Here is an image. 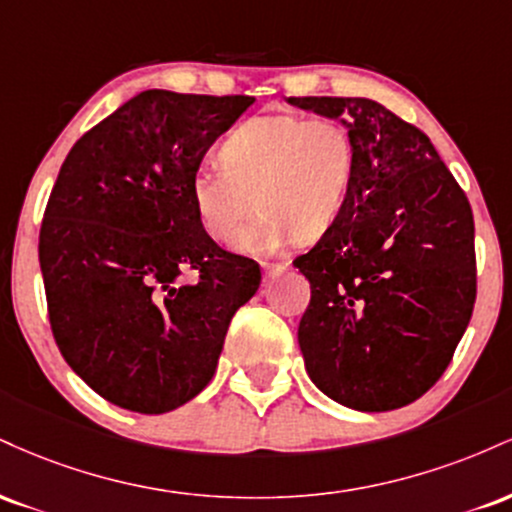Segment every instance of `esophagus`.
Wrapping results in <instances>:
<instances>
[{
  "instance_id": "1",
  "label": "esophagus",
  "mask_w": 512,
  "mask_h": 512,
  "mask_svg": "<svg viewBox=\"0 0 512 512\" xmlns=\"http://www.w3.org/2000/svg\"><path fill=\"white\" fill-rule=\"evenodd\" d=\"M286 269H289V262H262L264 279H274L276 274L286 272Z\"/></svg>"
}]
</instances>
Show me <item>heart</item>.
Here are the masks:
<instances>
[{
    "label": "heart",
    "instance_id": "b5f03b06",
    "mask_svg": "<svg viewBox=\"0 0 512 512\" xmlns=\"http://www.w3.org/2000/svg\"><path fill=\"white\" fill-rule=\"evenodd\" d=\"M356 175L349 129L330 117L257 115L223 139L219 163H199L187 182L192 214L209 238L226 243L255 203L263 211L233 240L245 255H272L337 223ZM256 202H251V197Z\"/></svg>",
    "mask_w": 512,
    "mask_h": 512
}]
</instances>
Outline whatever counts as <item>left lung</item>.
<instances>
[{"mask_svg": "<svg viewBox=\"0 0 512 512\" xmlns=\"http://www.w3.org/2000/svg\"><path fill=\"white\" fill-rule=\"evenodd\" d=\"M356 146L349 202L293 260L310 281L298 346L310 380L356 411L411 404L448 368L477 298L472 207L421 129L370 98H289Z\"/></svg>", "mask_w": 512, "mask_h": 512, "instance_id": "8db88e82", "label": "left lung"}]
</instances>
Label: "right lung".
<instances>
[{"label": "right lung", "mask_w": 512, "mask_h": 512, "mask_svg": "<svg viewBox=\"0 0 512 512\" xmlns=\"http://www.w3.org/2000/svg\"><path fill=\"white\" fill-rule=\"evenodd\" d=\"M255 98L151 88L64 158L40 226V272L64 361L117 407L166 414L214 378L228 325L260 267L221 250L187 182ZM195 268V285L182 271Z\"/></svg>", "instance_id": "1"}]
</instances>
